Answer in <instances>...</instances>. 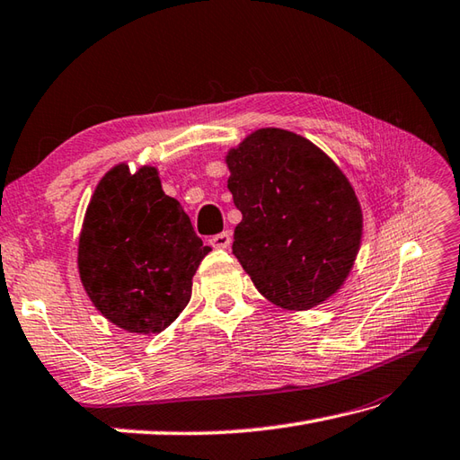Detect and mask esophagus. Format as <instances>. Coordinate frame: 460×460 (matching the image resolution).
Listing matches in <instances>:
<instances>
[{
    "instance_id": "esophagus-1",
    "label": "esophagus",
    "mask_w": 460,
    "mask_h": 460,
    "mask_svg": "<svg viewBox=\"0 0 460 460\" xmlns=\"http://www.w3.org/2000/svg\"><path fill=\"white\" fill-rule=\"evenodd\" d=\"M210 243L214 248H228L232 243V234L228 230L220 232V234H217V236L210 238Z\"/></svg>"
}]
</instances>
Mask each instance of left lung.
Instances as JSON below:
<instances>
[{"mask_svg":"<svg viewBox=\"0 0 460 460\" xmlns=\"http://www.w3.org/2000/svg\"><path fill=\"white\" fill-rule=\"evenodd\" d=\"M242 212L232 254L258 292L286 309L333 296L358 256L363 217L348 178L314 143L260 128L226 156Z\"/></svg>","mask_w":460,"mask_h":460,"instance_id":"obj_1","label":"left lung"}]
</instances>
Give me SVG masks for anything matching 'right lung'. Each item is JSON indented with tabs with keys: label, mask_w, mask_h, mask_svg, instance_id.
I'll list each match as a JSON object with an SVG mask.
<instances>
[{
	"label": "right lung",
	"mask_w": 460,
	"mask_h": 460,
	"mask_svg": "<svg viewBox=\"0 0 460 460\" xmlns=\"http://www.w3.org/2000/svg\"><path fill=\"white\" fill-rule=\"evenodd\" d=\"M210 246L163 192L156 168L102 176L83 222L79 274L99 312L130 333H161L190 302L192 276Z\"/></svg>",
	"instance_id": "1"
}]
</instances>
